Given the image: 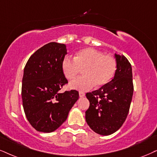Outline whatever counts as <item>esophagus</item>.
Returning a JSON list of instances; mask_svg holds the SVG:
<instances>
[{
	"mask_svg": "<svg viewBox=\"0 0 157 157\" xmlns=\"http://www.w3.org/2000/svg\"><path fill=\"white\" fill-rule=\"evenodd\" d=\"M85 96V93L83 92H79V97L80 98H83V97Z\"/></svg>",
	"mask_w": 157,
	"mask_h": 157,
	"instance_id": "esophagus-1",
	"label": "esophagus"
}]
</instances>
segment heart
I'll return each mask as SVG.
<instances>
[{"label": "heart", "mask_w": 157, "mask_h": 157, "mask_svg": "<svg viewBox=\"0 0 157 157\" xmlns=\"http://www.w3.org/2000/svg\"><path fill=\"white\" fill-rule=\"evenodd\" d=\"M62 67L65 76L73 80L84 68L83 76L71 82L70 87L80 91L92 89L95 84L102 86L107 84L115 75L117 69L116 58L93 48L80 50L74 57L67 56L63 59Z\"/></svg>", "instance_id": "heart-1"}]
</instances>
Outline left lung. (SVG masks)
I'll return each mask as SVG.
<instances>
[{
  "mask_svg": "<svg viewBox=\"0 0 157 157\" xmlns=\"http://www.w3.org/2000/svg\"><path fill=\"white\" fill-rule=\"evenodd\" d=\"M117 69L113 78L99 90L87 92L90 107L86 121L94 132L102 135L114 133L128 115L133 90L131 64L124 55H115Z\"/></svg>",
  "mask_w": 157,
  "mask_h": 157,
  "instance_id": "obj_1",
  "label": "left lung"
}]
</instances>
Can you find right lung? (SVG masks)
I'll use <instances>...</instances> for the list:
<instances>
[{"label": "right lung", "mask_w": 157, "mask_h": 157, "mask_svg": "<svg viewBox=\"0 0 157 157\" xmlns=\"http://www.w3.org/2000/svg\"><path fill=\"white\" fill-rule=\"evenodd\" d=\"M65 44L51 42L30 56L24 68L22 105L27 119L38 132H52L67 119L78 99L75 90L59 93L67 84L62 67Z\"/></svg>", "instance_id": "1"}]
</instances>
